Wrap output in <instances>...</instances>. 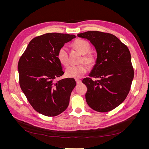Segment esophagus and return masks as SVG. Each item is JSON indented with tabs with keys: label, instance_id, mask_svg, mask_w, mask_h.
Returning <instances> with one entry per match:
<instances>
[{
	"label": "esophagus",
	"instance_id": "1",
	"mask_svg": "<svg viewBox=\"0 0 149 149\" xmlns=\"http://www.w3.org/2000/svg\"><path fill=\"white\" fill-rule=\"evenodd\" d=\"M76 84H81V80H80V79H76Z\"/></svg>",
	"mask_w": 149,
	"mask_h": 149
}]
</instances>
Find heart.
<instances>
[{
	"instance_id": "b5f03b06",
	"label": "heart",
	"mask_w": 149,
	"mask_h": 149,
	"mask_svg": "<svg viewBox=\"0 0 149 149\" xmlns=\"http://www.w3.org/2000/svg\"><path fill=\"white\" fill-rule=\"evenodd\" d=\"M73 47L78 52L83 54L82 61H85L89 66H93L96 61V57L91 52V45L84 39H77L73 43ZM57 58L62 65H67L68 63V53L67 48L65 46L61 47L57 53ZM88 66L86 64L83 63L79 65H71L67 68L65 70V75L68 78L78 79L81 78L88 71Z\"/></svg>"
}]
</instances>
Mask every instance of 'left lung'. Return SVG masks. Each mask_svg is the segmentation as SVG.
I'll return each instance as SVG.
<instances>
[{
    "label": "left lung",
    "mask_w": 149,
    "mask_h": 149,
    "mask_svg": "<svg viewBox=\"0 0 149 149\" xmlns=\"http://www.w3.org/2000/svg\"><path fill=\"white\" fill-rule=\"evenodd\" d=\"M78 37L88 40L97 52L90 77L83 80L88 88L85 95L88 104L100 112L115 109L127 97L134 78L129 49L111 33L88 31L78 33ZM92 77L100 80H93Z\"/></svg>",
    "instance_id": "obj_1"
}]
</instances>
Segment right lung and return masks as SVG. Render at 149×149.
Instances as JSON below:
<instances>
[{"mask_svg": "<svg viewBox=\"0 0 149 149\" xmlns=\"http://www.w3.org/2000/svg\"><path fill=\"white\" fill-rule=\"evenodd\" d=\"M74 35L49 33L33 38L18 63L19 83L31 106L39 113L56 116L66 109L76 86L73 78L55 82L64 74L57 58L59 49Z\"/></svg>", "mask_w": 149, "mask_h": 149, "instance_id": "add662e5", "label": "right lung"}]
</instances>
